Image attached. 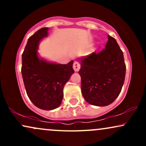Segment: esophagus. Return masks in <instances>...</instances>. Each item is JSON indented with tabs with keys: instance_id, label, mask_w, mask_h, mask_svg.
<instances>
[{
	"instance_id": "esophagus-1",
	"label": "esophagus",
	"mask_w": 146,
	"mask_h": 146,
	"mask_svg": "<svg viewBox=\"0 0 146 146\" xmlns=\"http://www.w3.org/2000/svg\"><path fill=\"white\" fill-rule=\"evenodd\" d=\"M80 68V64L77 62H75L74 64H73V69L75 72H78Z\"/></svg>"
}]
</instances>
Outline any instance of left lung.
Instances as JSON below:
<instances>
[{
    "label": "left lung",
    "instance_id": "8db88e82",
    "mask_svg": "<svg viewBox=\"0 0 146 146\" xmlns=\"http://www.w3.org/2000/svg\"><path fill=\"white\" fill-rule=\"evenodd\" d=\"M104 50L78 58L81 67L82 93L91 105L106 106L119 96L125 75L123 52L116 40L108 35Z\"/></svg>",
    "mask_w": 146,
    "mask_h": 146
}]
</instances>
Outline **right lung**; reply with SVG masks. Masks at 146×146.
<instances>
[{"label":"right lung","mask_w":146,"mask_h":146,"mask_svg":"<svg viewBox=\"0 0 146 146\" xmlns=\"http://www.w3.org/2000/svg\"><path fill=\"white\" fill-rule=\"evenodd\" d=\"M48 29L42 28L30 37L22 55L21 72L27 94L36 107L45 110L60 106L64 86L74 73L73 60L61 64L40 56L38 46L48 37Z\"/></svg>","instance_id":"right-lung-1"}]
</instances>
